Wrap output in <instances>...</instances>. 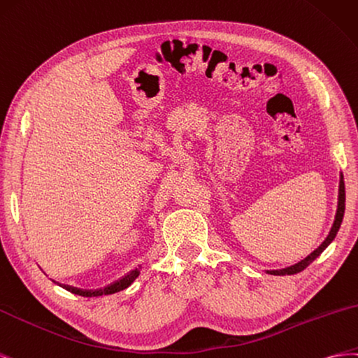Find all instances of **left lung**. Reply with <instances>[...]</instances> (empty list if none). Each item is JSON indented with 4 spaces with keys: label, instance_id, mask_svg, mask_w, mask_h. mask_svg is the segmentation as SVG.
Listing matches in <instances>:
<instances>
[{
    "label": "left lung",
    "instance_id": "left-lung-1",
    "mask_svg": "<svg viewBox=\"0 0 358 358\" xmlns=\"http://www.w3.org/2000/svg\"><path fill=\"white\" fill-rule=\"evenodd\" d=\"M345 214V182H343V176L341 173V181H339V199H338V211H336V217H334V223L329 232V236L322 241V244H320L318 249H315L310 255H308L304 259H301L300 262L291 265V267L287 268H280V270H267L268 274H274V275H287V274H297L300 271H303L308 265H310L320 255L329 248V244L334 240L336 234H338L341 224H342V219Z\"/></svg>",
    "mask_w": 358,
    "mask_h": 358
}]
</instances>
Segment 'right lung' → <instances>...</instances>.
Segmentation results:
<instances>
[{"label": "right lung", "instance_id": "obj_1", "mask_svg": "<svg viewBox=\"0 0 358 358\" xmlns=\"http://www.w3.org/2000/svg\"><path fill=\"white\" fill-rule=\"evenodd\" d=\"M141 273V265L139 267H136L135 270L129 271L126 275H122L121 279L112 282L110 285H108V287H103V288H99V289H80V288H75V287H70V285H63V283H58L61 288L67 289L69 292L71 294H76V295H80V297H99V295H109V294H115L118 291H122L129 288L131 283L135 282V279L138 278Z\"/></svg>", "mask_w": 358, "mask_h": 358}]
</instances>
